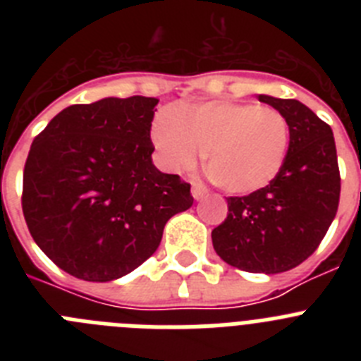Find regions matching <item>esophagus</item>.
<instances>
[{
    "mask_svg": "<svg viewBox=\"0 0 361 361\" xmlns=\"http://www.w3.org/2000/svg\"><path fill=\"white\" fill-rule=\"evenodd\" d=\"M191 195H193L195 200H200L208 195V190H206V186L202 183H193L191 184Z\"/></svg>",
    "mask_w": 361,
    "mask_h": 361,
    "instance_id": "obj_1",
    "label": "esophagus"
}]
</instances>
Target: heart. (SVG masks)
<instances>
[{"label": "heart", "instance_id": "b5f03b06", "mask_svg": "<svg viewBox=\"0 0 361 361\" xmlns=\"http://www.w3.org/2000/svg\"><path fill=\"white\" fill-rule=\"evenodd\" d=\"M289 139L282 111L250 101L164 108L152 124V142L166 170H190L208 149L213 183L233 195L269 186L282 171Z\"/></svg>", "mask_w": 361, "mask_h": 361}]
</instances>
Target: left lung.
<instances>
[{"mask_svg":"<svg viewBox=\"0 0 361 361\" xmlns=\"http://www.w3.org/2000/svg\"><path fill=\"white\" fill-rule=\"evenodd\" d=\"M258 99L288 119V157L269 186L228 197V216L213 229L212 240L229 266L273 275L317 251L338 212L342 183L329 124L296 99Z\"/></svg>","mask_w":361,"mask_h":361,"instance_id":"8db88e82","label":"left lung"}]
</instances>
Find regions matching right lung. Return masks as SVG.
Segmentation results:
<instances>
[{"label": "right lung", "instance_id": "obj_1", "mask_svg": "<svg viewBox=\"0 0 361 361\" xmlns=\"http://www.w3.org/2000/svg\"><path fill=\"white\" fill-rule=\"evenodd\" d=\"M153 97L72 104L36 135L23 170L28 231L68 275L110 282L152 257L190 184L152 162Z\"/></svg>", "mask_w": 361, "mask_h": 361}]
</instances>
